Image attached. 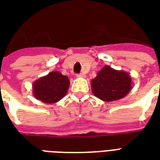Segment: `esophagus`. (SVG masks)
<instances>
[{
    "instance_id": "obj_1",
    "label": "esophagus",
    "mask_w": 160,
    "mask_h": 160,
    "mask_svg": "<svg viewBox=\"0 0 160 160\" xmlns=\"http://www.w3.org/2000/svg\"><path fill=\"white\" fill-rule=\"evenodd\" d=\"M77 77H78V78H85V77H86V74L83 73H79V74H77Z\"/></svg>"
}]
</instances>
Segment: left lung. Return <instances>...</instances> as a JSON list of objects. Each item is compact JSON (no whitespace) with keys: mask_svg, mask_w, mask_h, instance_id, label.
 Returning <instances> with one entry per match:
<instances>
[{"mask_svg":"<svg viewBox=\"0 0 160 160\" xmlns=\"http://www.w3.org/2000/svg\"><path fill=\"white\" fill-rule=\"evenodd\" d=\"M129 73L104 66L91 81L92 93L104 102H112L124 98L132 89Z\"/></svg>","mask_w":160,"mask_h":160,"instance_id":"8db88e82","label":"left lung"}]
</instances>
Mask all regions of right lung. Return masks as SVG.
<instances>
[{
    "mask_svg": "<svg viewBox=\"0 0 160 160\" xmlns=\"http://www.w3.org/2000/svg\"><path fill=\"white\" fill-rule=\"evenodd\" d=\"M69 85V80L66 75L53 71L33 82V96L45 104L57 103L66 95Z\"/></svg>",
    "mask_w": 160,
    "mask_h": 160,
    "instance_id": "1",
    "label": "right lung"
}]
</instances>
